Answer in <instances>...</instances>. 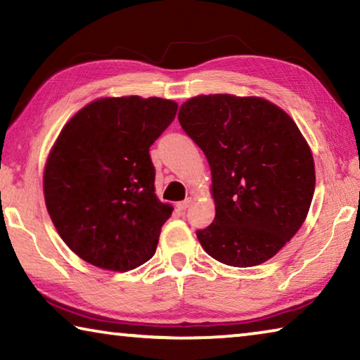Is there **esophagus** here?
<instances>
[{
    "instance_id": "obj_1",
    "label": "esophagus",
    "mask_w": 360,
    "mask_h": 360,
    "mask_svg": "<svg viewBox=\"0 0 360 360\" xmlns=\"http://www.w3.org/2000/svg\"><path fill=\"white\" fill-rule=\"evenodd\" d=\"M191 203H192V200L187 198V200H184V202H179L178 205H176V208H178L179 211H186L188 206H191Z\"/></svg>"
}]
</instances>
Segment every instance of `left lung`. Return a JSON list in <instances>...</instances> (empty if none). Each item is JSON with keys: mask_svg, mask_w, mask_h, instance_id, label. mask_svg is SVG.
Listing matches in <instances>:
<instances>
[{"mask_svg": "<svg viewBox=\"0 0 360 360\" xmlns=\"http://www.w3.org/2000/svg\"><path fill=\"white\" fill-rule=\"evenodd\" d=\"M178 119L212 176L216 217L197 230L200 245L225 265L264 264L307 219L316 186L308 143L281 108L259 96L198 95Z\"/></svg>", "mask_w": 360, "mask_h": 360, "instance_id": "8db88e82", "label": "left lung"}]
</instances>
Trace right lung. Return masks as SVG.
<instances>
[{
	"label": "right lung",
	"instance_id": "add662e5",
	"mask_svg": "<svg viewBox=\"0 0 360 360\" xmlns=\"http://www.w3.org/2000/svg\"><path fill=\"white\" fill-rule=\"evenodd\" d=\"M178 103L100 98L68 120L47 157L44 198L72 252L111 271H129L155 254L173 206L155 195L149 148L172 124Z\"/></svg>",
	"mask_w": 360,
	"mask_h": 360
}]
</instances>
